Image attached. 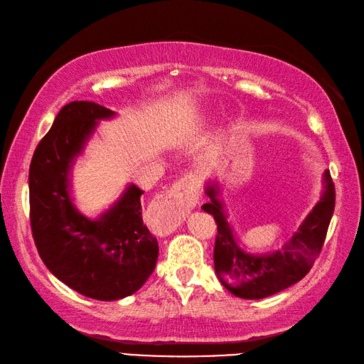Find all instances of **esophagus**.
Wrapping results in <instances>:
<instances>
[{"label":"esophagus","instance_id":"1","mask_svg":"<svg viewBox=\"0 0 364 364\" xmlns=\"http://www.w3.org/2000/svg\"><path fill=\"white\" fill-rule=\"evenodd\" d=\"M199 203V186L191 176L176 181L158 196L150 208L151 225L159 234H170Z\"/></svg>","mask_w":364,"mask_h":364}]
</instances>
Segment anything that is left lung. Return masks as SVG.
<instances>
[{"mask_svg": "<svg viewBox=\"0 0 364 364\" xmlns=\"http://www.w3.org/2000/svg\"><path fill=\"white\" fill-rule=\"evenodd\" d=\"M209 203L202 206L217 223L214 246V269L225 287L243 299H262L299 282L313 267L321 253L326 230L336 205V188L329 170L323 173L321 200L305 217L299 229L284 243L281 250L272 253H249L237 243L232 228L228 223L223 202L218 199L220 185L209 181L205 188Z\"/></svg>", "mask_w": 364, "mask_h": 364, "instance_id": "left-lung-1", "label": "left lung"}]
</instances>
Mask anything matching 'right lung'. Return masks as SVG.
Listing matches in <instances>:
<instances>
[{
    "label": "right lung",
    "mask_w": 364,
    "mask_h": 364,
    "mask_svg": "<svg viewBox=\"0 0 364 364\" xmlns=\"http://www.w3.org/2000/svg\"><path fill=\"white\" fill-rule=\"evenodd\" d=\"M114 117L111 109L92 102L65 105L38 144L28 173L30 223L39 257L59 281L97 301L138 291L159 253L141 217L144 191L135 183L94 220L73 203V165L98 121Z\"/></svg>",
    "instance_id": "add662e5"
}]
</instances>
